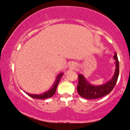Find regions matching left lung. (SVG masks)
<instances>
[{"label":"left lung","mask_w":130,"mask_h":130,"mask_svg":"<svg viewBox=\"0 0 130 130\" xmlns=\"http://www.w3.org/2000/svg\"><path fill=\"white\" fill-rule=\"evenodd\" d=\"M114 59L116 60V70L111 80L100 86L90 84L83 74L78 75L77 90L79 95L86 99H96L108 95L113 90L117 83L119 74V63L117 53H115Z\"/></svg>","instance_id":"obj_1"}]
</instances>
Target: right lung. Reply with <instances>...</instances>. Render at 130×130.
Returning a JSON list of instances; mask_svg holds the SVG:
<instances>
[{"label": "right lung", "instance_id": "1", "mask_svg": "<svg viewBox=\"0 0 130 130\" xmlns=\"http://www.w3.org/2000/svg\"><path fill=\"white\" fill-rule=\"evenodd\" d=\"M63 74V73L59 74V75L57 76L56 81L54 82V84H53V87L51 88V89H50V90H47V92H44V93L40 94V95H37V94H30L28 93H26L29 96H30V97H32L33 98H37V99H46V98L51 97V96H53L55 94V92H56V91L57 87L59 81H60L61 77H62Z\"/></svg>", "mask_w": 130, "mask_h": 130}]
</instances>
